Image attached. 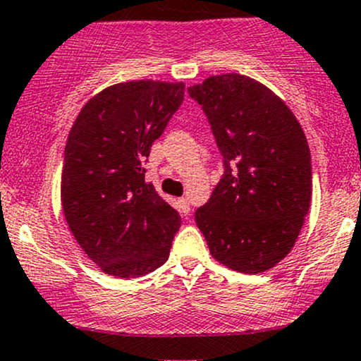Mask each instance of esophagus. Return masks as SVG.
Returning a JSON list of instances; mask_svg holds the SVG:
<instances>
[{"instance_id": "obj_1", "label": "esophagus", "mask_w": 361, "mask_h": 361, "mask_svg": "<svg viewBox=\"0 0 361 361\" xmlns=\"http://www.w3.org/2000/svg\"><path fill=\"white\" fill-rule=\"evenodd\" d=\"M178 204H180V209L183 214H188L190 212V200L186 197H181L180 200H178Z\"/></svg>"}]
</instances>
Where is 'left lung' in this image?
Returning <instances> with one entry per match:
<instances>
[{
	"instance_id": "left-lung-1",
	"label": "left lung",
	"mask_w": 361,
	"mask_h": 361,
	"mask_svg": "<svg viewBox=\"0 0 361 361\" xmlns=\"http://www.w3.org/2000/svg\"><path fill=\"white\" fill-rule=\"evenodd\" d=\"M188 94L204 109L226 168L195 222L224 267L270 270L292 251L312 198L304 130L279 94L250 76L217 74Z\"/></svg>"
}]
</instances>
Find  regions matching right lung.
<instances>
[{"label": "right lung", "mask_w": 361, "mask_h": 361, "mask_svg": "<svg viewBox=\"0 0 361 361\" xmlns=\"http://www.w3.org/2000/svg\"><path fill=\"white\" fill-rule=\"evenodd\" d=\"M183 94L185 82L111 85L85 103L69 130L62 210L81 250L106 275L137 279L166 263L181 217L144 180L142 163Z\"/></svg>", "instance_id": "add662e5"}]
</instances>
